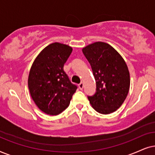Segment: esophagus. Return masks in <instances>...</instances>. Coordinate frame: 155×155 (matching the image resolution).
Returning a JSON list of instances; mask_svg holds the SVG:
<instances>
[{
    "mask_svg": "<svg viewBox=\"0 0 155 155\" xmlns=\"http://www.w3.org/2000/svg\"><path fill=\"white\" fill-rule=\"evenodd\" d=\"M79 88L81 90L83 89V88H84V83H82V82H81V83L79 84Z\"/></svg>",
    "mask_w": 155,
    "mask_h": 155,
    "instance_id": "1",
    "label": "esophagus"
}]
</instances>
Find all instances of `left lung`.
<instances>
[{
    "label": "left lung",
    "instance_id": "8db88e82",
    "mask_svg": "<svg viewBox=\"0 0 155 155\" xmlns=\"http://www.w3.org/2000/svg\"><path fill=\"white\" fill-rule=\"evenodd\" d=\"M91 67L96 92L88 96L93 108L110 114L122 106L130 89L128 68L121 55L110 45L96 42L82 49Z\"/></svg>",
    "mask_w": 155,
    "mask_h": 155
}]
</instances>
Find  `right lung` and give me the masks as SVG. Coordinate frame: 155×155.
Wrapping results in <instances>:
<instances>
[{"label":"right lung","mask_w":155,"mask_h":155,"mask_svg":"<svg viewBox=\"0 0 155 155\" xmlns=\"http://www.w3.org/2000/svg\"><path fill=\"white\" fill-rule=\"evenodd\" d=\"M72 49L67 45L51 43L40 51L30 68L28 84L31 97L46 114L57 115L64 110L77 88L64 71Z\"/></svg>","instance_id":"obj_1"}]
</instances>
